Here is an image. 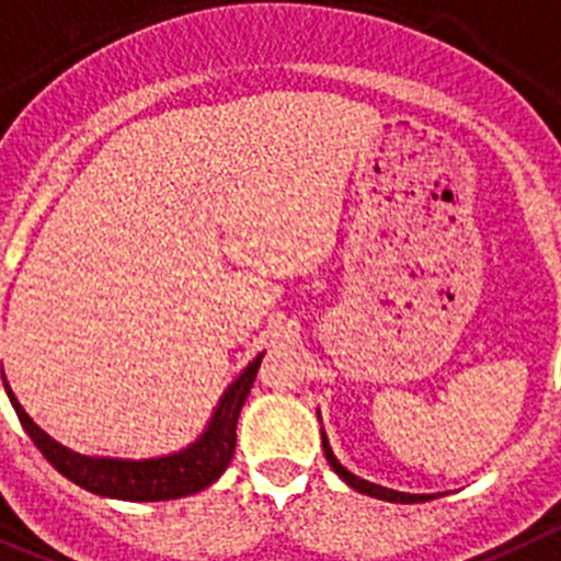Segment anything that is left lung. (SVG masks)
<instances>
[{"instance_id":"1","label":"left lung","mask_w":561,"mask_h":561,"mask_svg":"<svg viewBox=\"0 0 561 561\" xmlns=\"http://www.w3.org/2000/svg\"><path fill=\"white\" fill-rule=\"evenodd\" d=\"M322 449H324V457H328L330 468H333V471L339 473V477L344 479V482L350 484V488H355L357 493L375 495V499H382V501H393V504H415V501L432 499V495H413V493H399V490L380 488V484L366 482V479H360V477H355V473H350L344 466H341L339 460H335V455H333V449H330V444H328V437H324V432H322Z\"/></svg>"}]
</instances>
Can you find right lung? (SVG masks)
Segmentation results:
<instances>
[{"label":"right lung","mask_w":561,"mask_h":561,"mask_svg":"<svg viewBox=\"0 0 561 561\" xmlns=\"http://www.w3.org/2000/svg\"><path fill=\"white\" fill-rule=\"evenodd\" d=\"M261 357H264V352L255 357L253 364H248V369L228 386L220 404L215 408L209 426H206L204 435L197 437L195 444L175 451V455L151 457V460H110V457L77 455V451L57 444L55 437L46 435V432L24 413V408L19 404L15 393L10 391L8 380H4V391H8L10 404L15 408L21 426H24L26 435L32 437V444L41 449V455H44L62 477L71 479L73 484L90 490V493L110 495V499L170 501L209 488V484L215 482V479H220V473L231 466L233 449H237L239 410H242L244 399H248L250 388H253Z\"/></svg>","instance_id":"add662e5"}]
</instances>
